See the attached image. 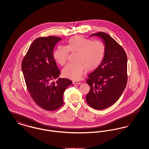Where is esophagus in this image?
Returning <instances> with one entry per match:
<instances>
[{"label": "esophagus", "instance_id": "34e87169", "mask_svg": "<svg viewBox=\"0 0 149 149\" xmlns=\"http://www.w3.org/2000/svg\"><path fill=\"white\" fill-rule=\"evenodd\" d=\"M72 83L74 84H80L81 83V82L79 80H73L72 81Z\"/></svg>", "mask_w": 149, "mask_h": 149}]
</instances>
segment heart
Here are the masks:
<instances>
[{
    "label": "heart",
    "instance_id": "obj_1",
    "mask_svg": "<svg viewBox=\"0 0 149 149\" xmlns=\"http://www.w3.org/2000/svg\"><path fill=\"white\" fill-rule=\"evenodd\" d=\"M106 47L100 40H93L80 36L69 39L66 46L59 45L54 52V57L61 66L66 63L69 52L77 53L76 63L68 64L62 71L63 75L71 79H80L85 69L91 70L102 63L106 54Z\"/></svg>",
    "mask_w": 149,
    "mask_h": 149
}]
</instances>
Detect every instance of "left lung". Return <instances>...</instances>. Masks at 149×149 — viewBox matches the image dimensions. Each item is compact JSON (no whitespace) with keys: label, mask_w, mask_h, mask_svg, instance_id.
Returning <instances> with one entry per match:
<instances>
[{"label":"left lung","mask_w":149,"mask_h":149,"mask_svg":"<svg viewBox=\"0 0 149 149\" xmlns=\"http://www.w3.org/2000/svg\"><path fill=\"white\" fill-rule=\"evenodd\" d=\"M100 37L106 50L102 63L88 75L90 91L86 96L93 108L102 110L120 98L127 82V58L124 49L110 36L103 32L93 34Z\"/></svg>","instance_id":"8db88e82"}]
</instances>
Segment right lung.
<instances>
[{
  "mask_svg": "<svg viewBox=\"0 0 149 149\" xmlns=\"http://www.w3.org/2000/svg\"><path fill=\"white\" fill-rule=\"evenodd\" d=\"M61 38L55 36L36 38L22 62V69L27 89L36 103L46 111H55L64 104L63 94L72 84L69 79L59 78L60 71L53 50Z\"/></svg>",
  "mask_w": 149,
  "mask_h": 149,
  "instance_id": "add662e5",
  "label": "right lung"
}]
</instances>
